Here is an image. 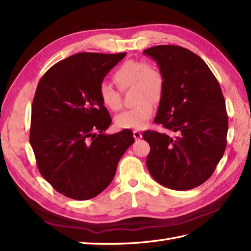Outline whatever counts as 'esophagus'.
<instances>
[{
    "label": "esophagus",
    "mask_w": 251,
    "mask_h": 251,
    "mask_svg": "<svg viewBox=\"0 0 251 251\" xmlns=\"http://www.w3.org/2000/svg\"><path fill=\"white\" fill-rule=\"evenodd\" d=\"M132 132H134V138L136 140H139L142 138V134H141L140 130H134Z\"/></svg>",
    "instance_id": "esophagus-1"
}]
</instances>
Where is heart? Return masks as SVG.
Returning <instances> with one entry per match:
<instances>
[{
    "label": "heart",
    "mask_w": 251,
    "mask_h": 251,
    "mask_svg": "<svg viewBox=\"0 0 251 251\" xmlns=\"http://www.w3.org/2000/svg\"><path fill=\"white\" fill-rule=\"evenodd\" d=\"M113 81L121 89L134 88V108L125 110L115 116V125L124 129L143 128L153 115L154 103L162 100L166 81L158 67L145 60H127L113 74ZM99 99L106 109L116 112L122 108L119 92L111 85L99 86Z\"/></svg>",
    "instance_id": "heart-1"
}]
</instances>
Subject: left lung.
I'll return each instance as SVG.
<instances>
[{
	"mask_svg": "<svg viewBox=\"0 0 251 251\" xmlns=\"http://www.w3.org/2000/svg\"><path fill=\"white\" fill-rule=\"evenodd\" d=\"M143 55L156 61L166 81L154 122L177 134L143 132L151 148L149 173L166 188L194 189L214 174L226 147L228 122L221 87L205 61L183 47L153 46Z\"/></svg>",
	"mask_w": 251,
	"mask_h": 251,
	"instance_id": "left-lung-1",
	"label": "left lung"
}]
</instances>
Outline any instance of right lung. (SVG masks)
Returning a JSON list of instances; mask_svg holds the SVG:
<instances>
[{"mask_svg": "<svg viewBox=\"0 0 251 251\" xmlns=\"http://www.w3.org/2000/svg\"><path fill=\"white\" fill-rule=\"evenodd\" d=\"M125 56L79 52L57 62L37 84L30 145L41 175L70 199L100 194L135 141L130 129L105 134L112 120L98 94L106 74Z\"/></svg>", "mask_w": 251, "mask_h": 251, "instance_id": "right-lung-1", "label": "right lung"}]
</instances>
